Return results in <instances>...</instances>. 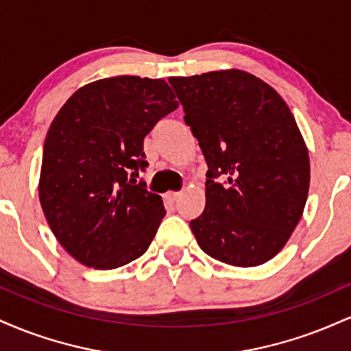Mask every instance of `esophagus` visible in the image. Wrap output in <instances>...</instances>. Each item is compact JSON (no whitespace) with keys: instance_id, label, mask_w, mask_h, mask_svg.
Masks as SVG:
<instances>
[{"instance_id":"obj_1","label":"esophagus","mask_w":351,"mask_h":351,"mask_svg":"<svg viewBox=\"0 0 351 351\" xmlns=\"http://www.w3.org/2000/svg\"><path fill=\"white\" fill-rule=\"evenodd\" d=\"M180 198H181V193H178V191H170L165 195V199H167L168 203H176Z\"/></svg>"}]
</instances>
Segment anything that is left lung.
I'll use <instances>...</instances> for the list:
<instances>
[{"label": "left lung", "instance_id": "1", "mask_svg": "<svg viewBox=\"0 0 351 351\" xmlns=\"http://www.w3.org/2000/svg\"><path fill=\"white\" fill-rule=\"evenodd\" d=\"M168 82L208 165L206 206L189 223L199 247L237 267L267 263L299 224L308 195V152L291 108L243 71Z\"/></svg>", "mask_w": 351, "mask_h": 351}]
</instances>
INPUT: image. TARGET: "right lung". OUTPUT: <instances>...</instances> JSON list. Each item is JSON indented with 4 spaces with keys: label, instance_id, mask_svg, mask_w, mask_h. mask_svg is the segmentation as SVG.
Instances as JSON below:
<instances>
[{
    "label": "right lung",
    "instance_id": "add662e5",
    "mask_svg": "<svg viewBox=\"0 0 351 351\" xmlns=\"http://www.w3.org/2000/svg\"><path fill=\"white\" fill-rule=\"evenodd\" d=\"M178 108L163 79L119 75L79 88L52 120L39 199L58 241L87 267L138 259L158 231L163 201L143 181V138Z\"/></svg>",
    "mask_w": 351,
    "mask_h": 351
}]
</instances>
